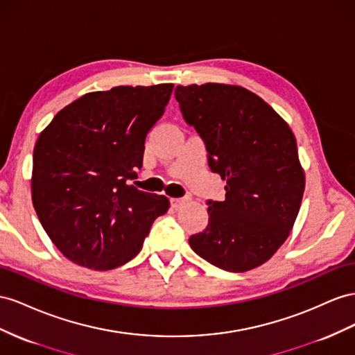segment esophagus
I'll return each instance as SVG.
<instances>
[{"instance_id":"esophagus-1","label":"esophagus","mask_w":355,"mask_h":355,"mask_svg":"<svg viewBox=\"0 0 355 355\" xmlns=\"http://www.w3.org/2000/svg\"><path fill=\"white\" fill-rule=\"evenodd\" d=\"M191 198H189V196H187V197H179V198H171V206L173 207H180V206H184L185 203H188Z\"/></svg>"}]
</instances>
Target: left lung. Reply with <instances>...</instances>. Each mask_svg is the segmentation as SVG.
<instances>
[{
  "label": "left lung",
  "instance_id": "8db88e82",
  "mask_svg": "<svg viewBox=\"0 0 355 355\" xmlns=\"http://www.w3.org/2000/svg\"><path fill=\"white\" fill-rule=\"evenodd\" d=\"M175 97L205 143L209 168L227 182L225 200H207V227L189 245L223 270L255 269L285 242L299 214L304 173L294 134L241 86L179 85Z\"/></svg>",
  "mask_w": 355,
  "mask_h": 355
}]
</instances>
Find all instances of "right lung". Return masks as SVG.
I'll use <instances>...</instances> for the list:
<instances>
[{"mask_svg": "<svg viewBox=\"0 0 355 355\" xmlns=\"http://www.w3.org/2000/svg\"><path fill=\"white\" fill-rule=\"evenodd\" d=\"M173 85L116 86L64 107L38 136L31 193L38 219L70 261L112 270L136 257L164 196L130 185Z\"/></svg>", "mask_w": 355, "mask_h": 355, "instance_id": "obj_1", "label": "right lung"}]
</instances>
